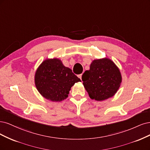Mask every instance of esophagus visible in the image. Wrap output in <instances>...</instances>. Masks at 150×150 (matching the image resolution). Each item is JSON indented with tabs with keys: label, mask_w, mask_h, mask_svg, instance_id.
Masks as SVG:
<instances>
[{
	"label": "esophagus",
	"mask_w": 150,
	"mask_h": 150,
	"mask_svg": "<svg viewBox=\"0 0 150 150\" xmlns=\"http://www.w3.org/2000/svg\"><path fill=\"white\" fill-rule=\"evenodd\" d=\"M79 78L80 79V80H81V77H82V74H80V75H79Z\"/></svg>",
	"instance_id": "1"
}]
</instances>
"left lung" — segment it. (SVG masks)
I'll return each mask as SVG.
<instances>
[{
	"label": "left lung",
	"mask_w": 150,
	"mask_h": 150,
	"mask_svg": "<svg viewBox=\"0 0 150 150\" xmlns=\"http://www.w3.org/2000/svg\"><path fill=\"white\" fill-rule=\"evenodd\" d=\"M82 80L91 99L103 101L117 92L122 76L113 61L105 57L92 61L90 70H86L82 75Z\"/></svg>",
	"instance_id": "left-lung-1"
}]
</instances>
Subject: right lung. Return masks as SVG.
<instances>
[{
  "mask_svg": "<svg viewBox=\"0 0 150 150\" xmlns=\"http://www.w3.org/2000/svg\"><path fill=\"white\" fill-rule=\"evenodd\" d=\"M34 80L36 88L43 97L55 102L66 99L71 86L81 81L58 58L43 60L36 70Z\"/></svg>",
  "mask_w": 150,
  "mask_h": 150,
  "instance_id": "1",
  "label": "right lung"
}]
</instances>
